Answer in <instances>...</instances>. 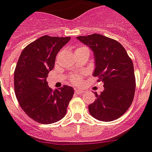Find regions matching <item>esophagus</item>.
Returning <instances> with one entry per match:
<instances>
[{
    "label": "esophagus",
    "instance_id": "obj_1",
    "mask_svg": "<svg viewBox=\"0 0 152 152\" xmlns=\"http://www.w3.org/2000/svg\"><path fill=\"white\" fill-rule=\"evenodd\" d=\"M84 92V91L80 90V89H76V90H75V94H83Z\"/></svg>",
    "mask_w": 152,
    "mask_h": 152
}]
</instances>
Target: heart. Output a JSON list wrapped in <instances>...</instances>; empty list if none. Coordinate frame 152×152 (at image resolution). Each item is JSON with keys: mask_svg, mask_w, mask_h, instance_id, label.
<instances>
[{"mask_svg": "<svg viewBox=\"0 0 152 152\" xmlns=\"http://www.w3.org/2000/svg\"><path fill=\"white\" fill-rule=\"evenodd\" d=\"M87 49V48L86 47H79L76 49V51H79V50H82V49ZM69 81H70V83L73 85H79V83H80L79 77H78V76H71L70 79H69Z\"/></svg>", "mask_w": 152, "mask_h": 152, "instance_id": "b5f03b06", "label": "heart"}]
</instances>
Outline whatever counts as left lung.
<instances>
[{
  "mask_svg": "<svg viewBox=\"0 0 152 152\" xmlns=\"http://www.w3.org/2000/svg\"><path fill=\"white\" fill-rule=\"evenodd\" d=\"M94 55L93 76L102 81L104 90L88 106L91 115L99 121H111L126 113L134 100L136 79L133 61L121 43L98 34L77 37Z\"/></svg>",
  "mask_w": 152,
  "mask_h": 152,
  "instance_id": "obj_1",
  "label": "left lung"
}]
</instances>
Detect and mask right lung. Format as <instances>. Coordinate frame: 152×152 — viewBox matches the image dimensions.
Wrapping results in <instances>:
<instances>
[{
	"label": "right lung",
	"instance_id": "right-lung-1",
	"mask_svg": "<svg viewBox=\"0 0 152 152\" xmlns=\"http://www.w3.org/2000/svg\"><path fill=\"white\" fill-rule=\"evenodd\" d=\"M69 39V37H41L23 49L17 62L14 72L16 98L24 112L40 124L63 118L74 94L68 86L53 91L46 82L57 54Z\"/></svg>",
	"mask_w": 152,
	"mask_h": 152
}]
</instances>
